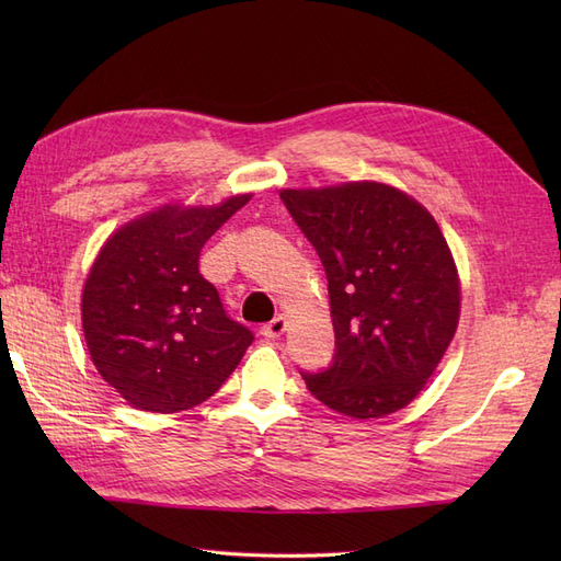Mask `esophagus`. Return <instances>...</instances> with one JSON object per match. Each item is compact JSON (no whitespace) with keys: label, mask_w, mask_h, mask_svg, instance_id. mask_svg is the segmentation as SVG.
<instances>
[{"label":"esophagus","mask_w":561,"mask_h":561,"mask_svg":"<svg viewBox=\"0 0 561 561\" xmlns=\"http://www.w3.org/2000/svg\"><path fill=\"white\" fill-rule=\"evenodd\" d=\"M285 330H287V318L280 313V316H276L271 322H266V325L262 328V334H264L266 339H278Z\"/></svg>","instance_id":"esophagus-1"}]
</instances>
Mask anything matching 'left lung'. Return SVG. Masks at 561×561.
Here are the masks:
<instances>
[{"mask_svg": "<svg viewBox=\"0 0 561 561\" xmlns=\"http://www.w3.org/2000/svg\"><path fill=\"white\" fill-rule=\"evenodd\" d=\"M285 208L325 266L334 363L301 375L351 419L410 404L433 377L461 316V278L435 217L375 180L280 190Z\"/></svg>", "mask_w": 561, "mask_h": 561, "instance_id": "8db88e82", "label": "left lung"}]
</instances>
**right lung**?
Here are the masks:
<instances>
[{
  "instance_id": "1",
  "label": "right lung",
  "mask_w": 561,
  "mask_h": 561,
  "mask_svg": "<svg viewBox=\"0 0 561 561\" xmlns=\"http://www.w3.org/2000/svg\"><path fill=\"white\" fill-rule=\"evenodd\" d=\"M250 198L165 203L100 248L81 290L83 339L100 377L135 410L173 414L206 402L252 344L198 271L201 248Z\"/></svg>"
}]
</instances>
